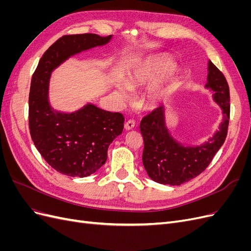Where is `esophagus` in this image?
Here are the masks:
<instances>
[{
	"instance_id": "34e87169",
	"label": "esophagus",
	"mask_w": 251,
	"mask_h": 251,
	"mask_svg": "<svg viewBox=\"0 0 251 251\" xmlns=\"http://www.w3.org/2000/svg\"><path fill=\"white\" fill-rule=\"evenodd\" d=\"M135 126V121L134 120H132V119H130V120H127L126 123L125 124V128L126 131H130V130H132V128Z\"/></svg>"
}]
</instances>
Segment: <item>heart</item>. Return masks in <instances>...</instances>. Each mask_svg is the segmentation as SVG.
<instances>
[{
  "instance_id": "obj_1",
  "label": "heart",
  "mask_w": 251,
  "mask_h": 251,
  "mask_svg": "<svg viewBox=\"0 0 251 251\" xmlns=\"http://www.w3.org/2000/svg\"><path fill=\"white\" fill-rule=\"evenodd\" d=\"M173 65L172 59L169 56H156L151 57L150 59L144 60V62L139 66L137 70L135 71L132 77L127 79V88L134 90L141 86L149 85V83H153L159 78H161L163 75L168 72L170 75H173L174 69H171ZM165 91L161 87L155 88L150 93V100L151 101H157L158 100L164 95ZM117 95L119 97L126 98L127 97V91L125 87H118L117 88Z\"/></svg>"
}]
</instances>
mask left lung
I'll use <instances>...</instances> for the list:
<instances>
[{
  "label": "left lung",
  "instance_id": "8db88e82",
  "mask_svg": "<svg viewBox=\"0 0 251 251\" xmlns=\"http://www.w3.org/2000/svg\"><path fill=\"white\" fill-rule=\"evenodd\" d=\"M206 88L214 91V100L221 107L223 123L207 142L199 147H184L175 140L165 126L164 108L159 107L143 117L142 162L151 179L161 184L180 185L200 175L222 147L230 116L229 87L224 74L208 62Z\"/></svg>",
  "mask_w": 251,
  "mask_h": 251
}]
</instances>
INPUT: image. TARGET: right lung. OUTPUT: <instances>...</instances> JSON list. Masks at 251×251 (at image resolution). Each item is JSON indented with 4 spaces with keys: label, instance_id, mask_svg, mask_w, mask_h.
Segmentation results:
<instances>
[{
    "label": "right lung",
    "instance_id": "1",
    "mask_svg": "<svg viewBox=\"0 0 251 251\" xmlns=\"http://www.w3.org/2000/svg\"><path fill=\"white\" fill-rule=\"evenodd\" d=\"M112 35H64L44 53L32 75L29 92V130L35 148L51 168L70 177H87L107 161L108 148L123 133L121 113L88 103L73 113L51 108V72L70 56L110 42Z\"/></svg>",
    "mask_w": 251,
    "mask_h": 251
}]
</instances>
